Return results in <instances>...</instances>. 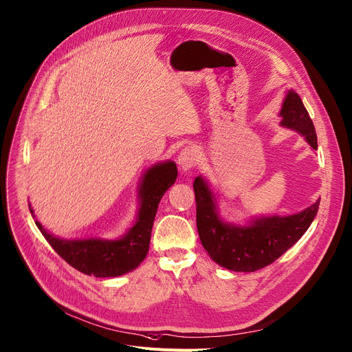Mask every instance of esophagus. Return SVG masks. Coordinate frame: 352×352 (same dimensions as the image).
<instances>
[{
    "instance_id": "1",
    "label": "esophagus",
    "mask_w": 352,
    "mask_h": 352,
    "mask_svg": "<svg viewBox=\"0 0 352 352\" xmlns=\"http://www.w3.org/2000/svg\"><path fill=\"white\" fill-rule=\"evenodd\" d=\"M179 168L182 172L192 170L199 160V151L195 146H186L177 156Z\"/></svg>"
}]
</instances>
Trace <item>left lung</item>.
<instances>
[{"mask_svg":"<svg viewBox=\"0 0 352 352\" xmlns=\"http://www.w3.org/2000/svg\"><path fill=\"white\" fill-rule=\"evenodd\" d=\"M281 125L298 131L317 149V135L301 98L288 91L280 112ZM196 223L204 250L221 267L233 272H257L274 263L294 245L313 223L320 200L293 216H272L253 220L250 226L224 223L216 212V199L200 176L193 183Z\"/></svg>","mask_w":352,"mask_h":352,"instance_id":"left-lung-1","label":"left lung"}]
</instances>
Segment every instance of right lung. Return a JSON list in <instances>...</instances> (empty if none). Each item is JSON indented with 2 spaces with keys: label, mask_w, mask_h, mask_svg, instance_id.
Instances as JSON below:
<instances>
[{
  "label": "right lung",
  "mask_w": 352,
  "mask_h": 352,
  "mask_svg": "<svg viewBox=\"0 0 352 352\" xmlns=\"http://www.w3.org/2000/svg\"><path fill=\"white\" fill-rule=\"evenodd\" d=\"M177 177L173 162L160 163L143 176L140 186V209L132 229L119 240H62L48 233L43 224L35 221L39 232L52 249L78 272L95 277H116L135 268L149 252L151 233L157 206ZM31 213L32 209H30Z\"/></svg>",
  "instance_id": "add662e5"
}]
</instances>
